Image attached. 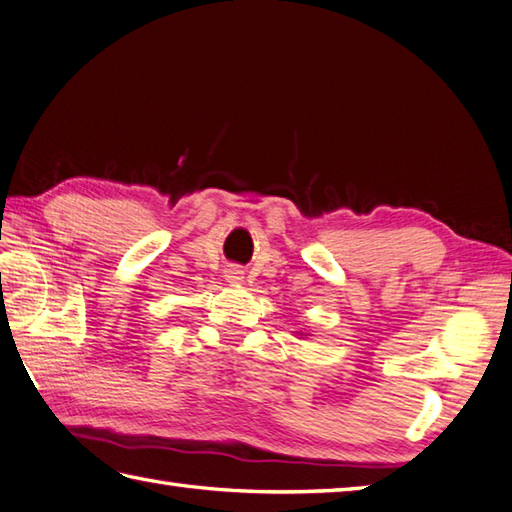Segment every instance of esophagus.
<instances>
[{"label":"esophagus","instance_id":"34e87169","mask_svg":"<svg viewBox=\"0 0 512 512\" xmlns=\"http://www.w3.org/2000/svg\"><path fill=\"white\" fill-rule=\"evenodd\" d=\"M241 274H243V271H238V269H232V271H227V278H229V280H232V283H238V280H241V278H243Z\"/></svg>","mask_w":512,"mask_h":512}]
</instances>
